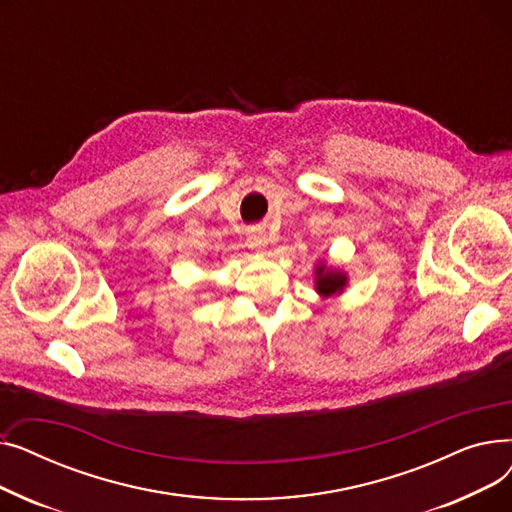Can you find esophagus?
<instances>
[{
	"instance_id": "obj_1",
	"label": "esophagus",
	"mask_w": 512,
	"mask_h": 512,
	"mask_svg": "<svg viewBox=\"0 0 512 512\" xmlns=\"http://www.w3.org/2000/svg\"><path fill=\"white\" fill-rule=\"evenodd\" d=\"M247 247L253 249V251H263L267 247V238H265V232L259 230V228H253L249 230L247 234Z\"/></svg>"
}]
</instances>
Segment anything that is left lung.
Returning <instances> with one entry per match:
<instances>
[{"instance_id": "obj_1", "label": "left lung", "mask_w": 512, "mask_h": 512, "mask_svg": "<svg viewBox=\"0 0 512 512\" xmlns=\"http://www.w3.org/2000/svg\"><path fill=\"white\" fill-rule=\"evenodd\" d=\"M348 278L346 274L332 270L326 263H319L315 267V290L321 294V297H334V294H340L346 286Z\"/></svg>"}]
</instances>
